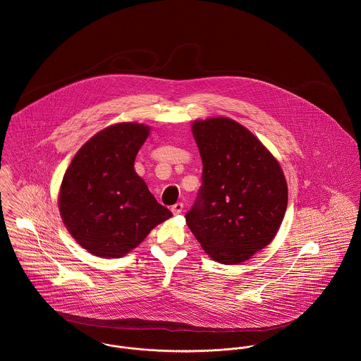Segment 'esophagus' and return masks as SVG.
Wrapping results in <instances>:
<instances>
[{
    "label": "esophagus",
    "mask_w": 361,
    "mask_h": 361,
    "mask_svg": "<svg viewBox=\"0 0 361 361\" xmlns=\"http://www.w3.org/2000/svg\"><path fill=\"white\" fill-rule=\"evenodd\" d=\"M183 209H184V204H183V203H176V204L171 206V213H173L174 216H177V214H180V213L183 212Z\"/></svg>",
    "instance_id": "34e87169"
}]
</instances>
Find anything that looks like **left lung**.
<instances>
[{"label":"left lung","instance_id":"1","mask_svg":"<svg viewBox=\"0 0 361 361\" xmlns=\"http://www.w3.org/2000/svg\"><path fill=\"white\" fill-rule=\"evenodd\" d=\"M202 187L185 220L206 254L238 265L268 246L287 209L278 159L249 129L226 116L196 119Z\"/></svg>","mask_w":361,"mask_h":361}]
</instances>
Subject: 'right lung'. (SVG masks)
<instances>
[{
	"label": "right lung",
	"mask_w": 361,
	"mask_h": 361,
	"mask_svg": "<svg viewBox=\"0 0 361 361\" xmlns=\"http://www.w3.org/2000/svg\"><path fill=\"white\" fill-rule=\"evenodd\" d=\"M149 130L137 122L111 125L83 144L64 173L61 220L75 242L96 257L126 255L173 216L135 171Z\"/></svg>",
	"instance_id": "right-lung-1"
}]
</instances>
